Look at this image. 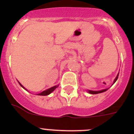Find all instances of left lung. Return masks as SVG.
<instances>
[{"label": "left lung", "instance_id": "obj_1", "mask_svg": "<svg viewBox=\"0 0 134 134\" xmlns=\"http://www.w3.org/2000/svg\"><path fill=\"white\" fill-rule=\"evenodd\" d=\"M118 76H119V73H118V75H117V76H116V78H115V79L114 81H113V84H114L116 80H118ZM107 89H108V88H106V89L101 90V91H88V93H91V94H99V93H103V92H105V91H107Z\"/></svg>", "mask_w": 134, "mask_h": 134}]
</instances>
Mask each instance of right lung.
<instances>
[{
  "label": "right lung",
  "instance_id": "right-lung-1",
  "mask_svg": "<svg viewBox=\"0 0 134 134\" xmlns=\"http://www.w3.org/2000/svg\"><path fill=\"white\" fill-rule=\"evenodd\" d=\"M19 85H21V86H22V87H23V88H25V87H24V86H23V85H21V84L20 83V82H19ZM58 86H53V87H51V88H48V89L46 90V91H43V92H41V93H39V94H38V95H41V96H46V95H48V94H50L51 93H52L53 91H54V90H55V88H56L57 87H58ZM25 90H27V89H26V88H25Z\"/></svg>",
  "mask_w": 134,
  "mask_h": 134
}]
</instances>
